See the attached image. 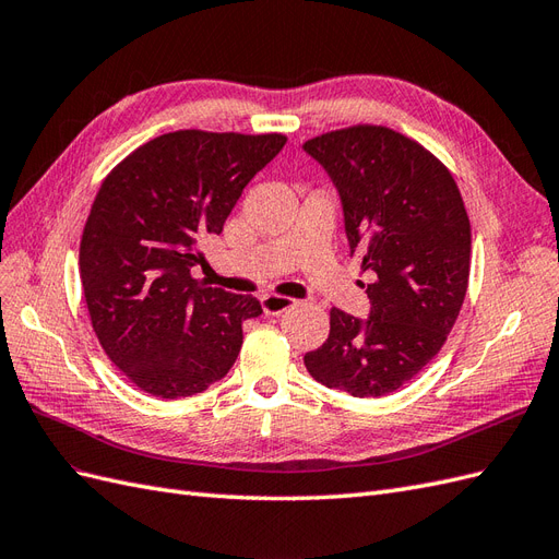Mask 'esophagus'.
<instances>
[{"mask_svg":"<svg viewBox=\"0 0 559 559\" xmlns=\"http://www.w3.org/2000/svg\"><path fill=\"white\" fill-rule=\"evenodd\" d=\"M293 307H295V299H290V297H283V295H264L262 297V311L266 316H281Z\"/></svg>","mask_w":559,"mask_h":559,"instance_id":"34e87169","label":"esophagus"}]
</instances>
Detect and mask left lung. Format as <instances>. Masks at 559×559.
I'll use <instances>...</instances> for the list:
<instances>
[{
  "instance_id": "obj_1",
  "label": "left lung",
  "mask_w": 559,
  "mask_h": 559,
  "mask_svg": "<svg viewBox=\"0 0 559 559\" xmlns=\"http://www.w3.org/2000/svg\"><path fill=\"white\" fill-rule=\"evenodd\" d=\"M344 211L350 254L374 281L370 316L330 311V334L309 350V374L328 389L379 397L438 356L464 305L471 222L452 173L386 126H350L305 142Z\"/></svg>"
}]
</instances>
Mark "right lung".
<instances>
[{"mask_svg":"<svg viewBox=\"0 0 559 559\" xmlns=\"http://www.w3.org/2000/svg\"><path fill=\"white\" fill-rule=\"evenodd\" d=\"M283 145L281 133L175 131L138 147L103 180L79 271L98 342L138 389L187 397L231 370L241 325L262 307L211 288L191 269Z\"/></svg>","mask_w":559,"mask_h":559,"instance_id":"obj_1","label":"right lung"}]
</instances>
